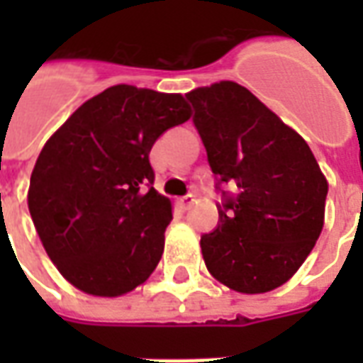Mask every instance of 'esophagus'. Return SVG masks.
I'll return each mask as SVG.
<instances>
[{"mask_svg": "<svg viewBox=\"0 0 363 363\" xmlns=\"http://www.w3.org/2000/svg\"><path fill=\"white\" fill-rule=\"evenodd\" d=\"M194 202H196V196H194V194H186V196H182L181 200H179V204H181L182 210H190V208L194 206Z\"/></svg>", "mask_w": 363, "mask_h": 363, "instance_id": "obj_1", "label": "esophagus"}]
</instances>
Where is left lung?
Wrapping results in <instances>:
<instances>
[{
    "label": "left lung",
    "mask_w": 363,
    "mask_h": 363,
    "mask_svg": "<svg viewBox=\"0 0 363 363\" xmlns=\"http://www.w3.org/2000/svg\"><path fill=\"white\" fill-rule=\"evenodd\" d=\"M186 99L212 173L237 184L200 239L206 268L239 294L280 288L323 231L327 179L303 138L243 85L212 83Z\"/></svg>",
    "instance_id": "8db88e82"
}]
</instances>
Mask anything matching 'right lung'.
I'll return each mask as SVG.
<instances>
[{
  "label": "right lung",
  "mask_w": 363,
  "mask_h": 363,
  "mask_svg": "<svg viewBox=\"0 0 363 363\" xmlns=\"http://www.w3.org/2000/svg\"><path fill=\"white\" fill-rule=\"evenodd\" d=\"M192 116L181 93L114 85L77 108L44 143L28 212L46 255L72 286L118 297L161 260L171 200L153 189L150 151Z\"/></svg>",
  "instance_id": "add662e5"
}]
</instances>
